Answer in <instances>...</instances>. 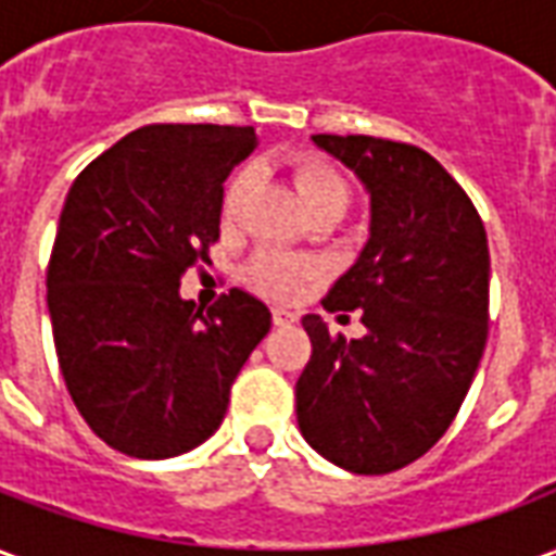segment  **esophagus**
<instances>
[{
  "mask_svg": "<svg viewBox=\"0 0 556 556\" xmlns=\"http://www.w3.org/2000/svg\"><path fill=\"white\" fill-rule=\"evenodd\" d=\"M270 318H274V325L277 327H289L298 321V315L291 313V309H282V306H274V309H270Z\"/></svg>",
  "mask_w": 556,
  "mask_h": 556,
  "instance_id": "1",
  "label": "esophagus"
}]
</instances>
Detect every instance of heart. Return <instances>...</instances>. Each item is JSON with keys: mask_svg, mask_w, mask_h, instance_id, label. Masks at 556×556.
Returning <instances> with one entry per match:
<instances>
[{"mask_svg": "<svg viewBox=\"0 0 556 556\" xmlns=\"http://www.w3.org/2000/svg\"><path fill=\"white\" fill-rule=\"evenodd\" d=\"M294 181H298V190H301L303 202L309 205V211H318V207L327 205H349V181L330 160L315 157V154L301 157L294 163ZM250 184H253L250 172L231 175L229 187L223 193V219L226 223H235L241 217ZM315 274H318L315 262L291 253H262L255 255L250 267H247V279L253 282V289L267 294V298H294V294H301L303 286Z\"/></svg>", "mask_w": 556, "mask_h": 556, "instance_id": "heart-1", "label": "heart"}]
</instances>
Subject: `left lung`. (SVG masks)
<instances>
[{
    "label": "left lung",
    "mask_w": 556,
    "mask_h": 556,
    "mask_svg": "<svg viewBox=\"0 0 556 556\" xmlns=\"http://www.w3.org/2000/svg\"><path fill=\"white\" fill-rule=\"evenodd\" d=\"M372 199L369 241L325 309H363L361 339L303 315L313 357L298 378L306 443L351 473H390L450 429L489 339V241L477 207L422 148L315 134Z\"/></svg>",
    "instance_id": "left-lung-1"
}]
</instances>
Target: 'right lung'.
<instances>
[{
    "instance_id": "add662e5",
    "label": "right lung",
    "mask_w": 556,
    "mask_h": 556,
    "mask_svg": "<svg viewBox=\"0 0 556 556\" xmlns=\"http://www.w3.org/2000/svg\"><path fill=\"white\" fill-rule=\"evenodd\" d=\"M258 146L253 127L148 125L71 184L47 267L59 369L89 429L134 458L207 441L270 330L253 294L207 313L178 294L219 238L223 181Z\"/></svg>"
}]
</instances>
